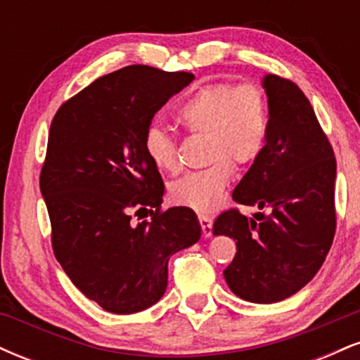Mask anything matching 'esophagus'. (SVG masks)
I'll return each instance as SVG.
<instances>
[{
	"label": "esophagus",
	"instance_id": "1",
	"mask_svg": "<svg viewBox=\"0 0 360 360\" xmlns=\"http://www.w3.org/2000/svg\"><path fill=\"white\" fill-rule=\"evenodd\" d=\"M200 225H201V230H203V237H205V238L212 237L213 221L210 220L208 217H205V214H200Z\"/></svg>",
	"mask_w": 360,
	"mask_h": 360
}]
</instances>
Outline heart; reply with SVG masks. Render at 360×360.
Masks as SVG:
<instances>
[{
  "instance_id": "obj_1",
  "label": "heart",
  "mask_w": 360,
  "mask_h": 360,
  "mask_svg": "<svg viewBox=\"0 0 360 360\" xmlns=\"http://www.w3.org/2000/svg\"><path fill=\"white\" fill-rule=\"evenodd\" d=\"M176 118L193 134L206 135L210 166L172 183L169 194L176 205L210 213L220 206L232 181V162L245 166L262 154L269 130L266 94L255 84H206L181 103ZM143 147L159 171H177L176 142L164 128H148Z\"/></svg>"
}]
</instances>
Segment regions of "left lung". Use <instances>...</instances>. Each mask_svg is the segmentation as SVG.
<instances>
[{
  "label": "left lung",
  "mask_w": 360,
  "mask_h": 360,
  "mask_svg": "<svg viewBox=\"0 0 360 360\" xmlns=\"http://www.w3.org/2000/svg\"><path fill=\"white\" fill-rule=\"evenodd\" d=\"M269 130L262 154L233 189V200L267 213H221L213 235L237 254L226 284L250 303H278L315 278L335 235L337 162L315 111L295 82L266 74Z\"/></svg>",
  "instance_id": "left-lung-1"
}]
</instances>
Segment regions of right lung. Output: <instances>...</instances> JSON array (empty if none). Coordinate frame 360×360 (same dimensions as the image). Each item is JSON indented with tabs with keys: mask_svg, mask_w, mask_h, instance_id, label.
I'll use <instances>...</instances> for the list:
<instances>
[{
	"mask_svg": "<svg viewBox=\"0 0 360 360\" xmlns=\"http://www.w3.org/2000/svg\"><path fill=\"white\" fill-rule=\"evenodd\" d=\"M193 79L128 65L91 82L52 120L40 191L53 254L74 286L110 313L155 304L167 288L169 257L201 237L191 208L159 213L162 177L143 147L154 115ZM134 209L153 220L135 226Z\"/></svg>",
	"mask_w": 360,
	"mask_h": 360,
	"instance_id": "1",
	"label": "right lung"
}]
</instances>
